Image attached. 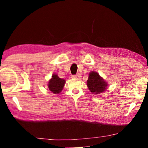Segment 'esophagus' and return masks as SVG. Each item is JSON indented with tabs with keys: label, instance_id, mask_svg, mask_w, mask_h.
I'll return each mask as SVG.
<instances>
[{
	"label": "esophagus",
	"instance_id": "1",
	"mask_svg": "<svg viewBox=\"0 0 148 148\" xmlns=\"http://www.w3.org/2000/svg\"><path fill=\"white\" fill-rule=\"evenodd\" d=\"M71 77L73 79H81V75L80 74H77V75H72Z\"/></svg>",
	"mask_w": 148,
	"mask_h": 148
}]
</instances>
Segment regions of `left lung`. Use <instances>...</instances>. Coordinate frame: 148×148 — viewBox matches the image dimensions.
Here are the masks:
<instances>
[{"label":"left lung","instance_id":"8db88e82","mask_svg":"<svg viewBox=\"0 0 148 148\" xmlns=\"http://www.w3.org/2000/svg\"><path fill=\"white\" fill-rule=\"evenodd\" d=\"M87 86L91 92L98 94L103 92L107 89L106 88L107 84L97 72L92 71L89 74Z\"/></svg>","mask_w":148,"mask_h":148}]
</instances>
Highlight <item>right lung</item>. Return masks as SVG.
I'll list each match as a JSON object with an SVG mask.
<instances>
[{"instance_id":"add662e5","label":"right lung","mask_w":148,"mask_h":148,"mask_svg":"<svg viewBox=\"0 0 148 148\" xmlns=\"http://www.w3.org/2000/svg\"><path fill=\"white\" fill-rule=\"evenodd\" d=\"M65 82L66 81L64 79H60L57 75L54 74L52 76V79L49 81L48 84L49 89L54 94H59L63 89Z\"/></svg>"}]
</instances>
